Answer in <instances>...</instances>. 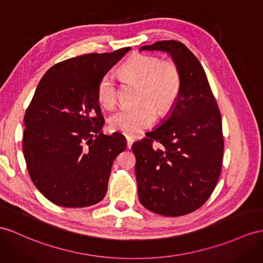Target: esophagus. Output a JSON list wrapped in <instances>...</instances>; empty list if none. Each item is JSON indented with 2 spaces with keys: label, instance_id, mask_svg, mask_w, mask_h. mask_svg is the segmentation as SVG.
<instances>
[{
  "label": "esophagus",
  "instance_id": "obj_1",
  "mask_svg": "<svg viewBox=\"0 0 263 263\" xmlns=\"http://www.w3.org/2000/svg\"><path fill=\"white\" fill-rule=\"evenodd\" d=\"M126 140H127V147H128V148H132V145L134 143V139L130 138V137H127Z\"/></svg>",
  "mask_w": 263,
  "mask_h": 263
}]
</instances>
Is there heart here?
I'll return each mask as SVG.
<instances>
[{
  "mask_svg": "<svg viewBox=\"0 0 263 263\" xmlns=\"http://www.w3.org/2000/svg\"><path fill=\"white\" fill-rule=\"evenodd\" d=\"M120 73L126 81L140 86L139 105L112 115L109 126L114 132L136 137L153 126L156 112L163 117L172 111L181 92L182 73L175 62L143 53L129 58L121 66ZM97 99L106 109L116 107L118 85L111 72L99 80Z\"/></svg>",
  "mask_w": 263,
  "mask_h": 263,
  "instance_id": "b5f03b06",
  "label": "heart"
}]
</instances>
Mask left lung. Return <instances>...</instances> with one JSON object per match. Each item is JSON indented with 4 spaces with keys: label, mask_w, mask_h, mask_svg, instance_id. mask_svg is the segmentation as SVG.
Instances as JSON below:
<instances>
[{
    "label": "left lung",
    "mask_w": 263,
    "mask_h": 263,
    "mask_svg": "<svg viewBox=\"0 0 263 263\" xmlns=\"http://www.w3.org/2000/svg\"><path fill=\"white\" fill-rule=\"evenodd\" d=\"M140 50L171 53L181 70L182 88L170 118L133 144L138 197L154 213L185 215L209 200L220 177L224 151L221 112L205 71L185 44L158 41Z\"/></svg>",
    "instance_id": "left-lung-1"
}]
</instances>
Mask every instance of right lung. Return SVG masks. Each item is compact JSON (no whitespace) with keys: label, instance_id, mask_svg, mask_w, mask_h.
<instances>
[{"label":"right lung","instance_id":"obj_1","mask_svg":"<svg viewBox=\"0 0 263 263\" xmlns=\"http://www.w3.org/2000/svg\"><path fill=\"white\" fill-rule=\"evenodd\" d=\"M130 49L70 58L51 67L37 85L23 119V154L32 182L57 205L90 206L107 193L126 140L119 133H101L97 87Z\"/></svg>","mask_w":263,"mask_h":263}]
</instances>
